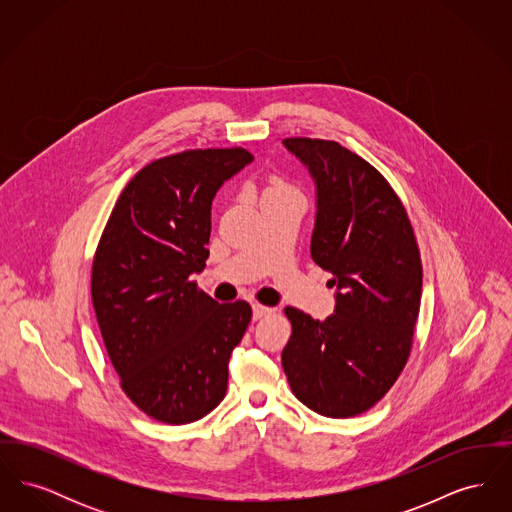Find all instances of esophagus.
Masks as SVG:
<instances>
[{
  "instance_id": "34e87169",
  "label": "esophagus",
  "mask_w": 512,
  "mask_h": 512,
  "mask_svg": "<svg viewBox=\"0 0 512 512\" xmlns=\"http://www.w3.org/2000/svg\"><path fill=\"white\" fill-rule=\"evenodd\" d=\"M270 313H272V309H270V307L259 305V303H253V320H259V318L267 317Z\"/></svg>"
}]
</instances>
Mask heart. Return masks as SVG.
Returning <instances> with one entry per match:
<instances>
[{
    "label": "heart",
    "mask_w": 512,
    "mask_h": 512,
    "mask_svg": "<svg viewBox=\"0 0 512 512\" xmlns=\"http://www.w3.org/2000/svg\"><path fill=\"white\" fill-rule=\"evenodd\" d=\"M284 192H292V190L286 184H282L280 180H274L267 190V194H284Z\"/></svg>",
    "instance_id": "b5f03b06"
}]
</instances>
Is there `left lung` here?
Instances as JSON below:
<instances>
[{"label":"left lung","mask_w":512,"mask_h":512,"mask_svg":"<svg viewBox=\"0 0 512 512\" xmlns=\"http://www.w3.org/2000/svg\"><path fill=\"white\" fill-rule=\"evenodd\" d=\"M315 180L311 257L332 274L334 315L286 307L292 338L282 366L311 411L347 418L376 405L407 363L422 295L413 226L388 180L338 142L288 138Z\"/></svg>","instance_id":"left-lung-1"}]
</instances>
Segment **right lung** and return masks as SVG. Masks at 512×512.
I'll return each mask as SVG.
<instances>
[{"mask_svg":"<svg viewBox=\"0 0 512 512\" xmlns=\"http://www.w3.org/2000/svg\"><path fill=\"white\" fill-rule=\"evenodd\" d=\"M253 161L242 147L157 159L122 190L92 267V301L121 388L147 416L188 424L224 399L228 359L251 320L190 278L205 268L211 205Z\"/></svg>","mask_w":512,"mask_h":512,"instance_id":"right-lung-1","label":"right lung"}]
</instances>
